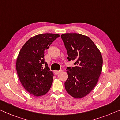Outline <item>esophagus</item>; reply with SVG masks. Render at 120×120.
Wrapping results in <instances>:
<instances>
[{"instance_id": "esophagus-1", "label": "esophagus", "mask_w": 120, "mask_h": 120, "mask_svg": "<svg viewBox=\"0 0 120 120\" xmlns=\"http://www.w3.org/2000/svg\"><path fill=\"white\" fill-rule=\"evenodd\" d=\"M62 72V70H58V71L55 70L54 71V73H55V74L57 75V74H58V73H60V72Z\"/></svg>"}]
</instances>
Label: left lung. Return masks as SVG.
I'll use <instances>...</instances> for the list:
<instances>
[{"label":"left lung","instance_id":"obj_1","mask_svg":"<svg viewBox=\"0 0 120 120\" xmlns=\"http://www.w3.org/2000/svg\"><path fill=\"white\" fill-rule=\"evenodd\" d=\"M61 38L67 50L68 59L75 67H68L66 92L75 98H82L93 89L102 68V55L91 38L77 33H66Z\"/></svg>","mask_w":120,"mask_h":120}]
</instances>
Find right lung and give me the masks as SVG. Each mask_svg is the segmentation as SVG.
<instances>
[{
  "mask_svg": "<svg viewBox=\"0 0 120 120\" xmlns=\"http://www.w3.org/2000/svg\"><path fill=\"white\" fill-rule=\"evenodd\" d=\"M57 34L37 35L26 42L20 50L16 63L19 80L26 91L34 96L45 95L52 83L54 74L45 61V52Z\"/></svg>",
  "mask_w": 120,
  "mask_h": 120,
  "instance_id": "right-lung-1",
  "label": "right lung"
}]
</instances>
